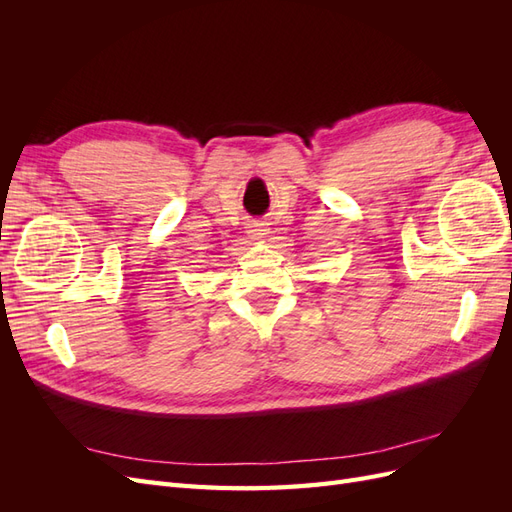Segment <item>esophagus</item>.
<instances>
[{
	"mask_svg": "<svg viewBox=\"0 0 512 512\" xmlns=\"http://www.w3.org/2000/svg\"><path fill=\"white\" fill-rule=\"evenodd\" d=\"M247 235H250L254 241H262V239L269 235V228H267V224L254 222V224L247 226Z\"/></svg>",
	"mask_w": 512,
	"mask_h": 512,
	"instance_id": "obj_1",
	"label": "esophagus"
}]
</instances>
